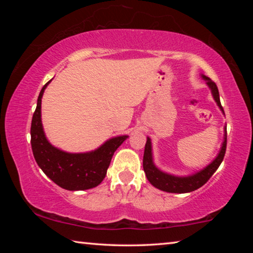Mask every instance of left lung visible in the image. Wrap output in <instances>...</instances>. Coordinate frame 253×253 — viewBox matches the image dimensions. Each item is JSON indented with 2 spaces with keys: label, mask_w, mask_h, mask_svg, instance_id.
I'll use <instances>...</instances> for the list:
<instances>
[{
  "label": "left lung",
  "mask_w": 253,
  "mask_h": 253,
  "mask_svg": "<svg viewBox=\"0 0 253 253\" xmlns=\"http://www.w3.org/2000/svg\"><path fill=\"white\" fill-rule=\"evenodd\" d=\"M202 79L207 81L208 87L211 89L213 99L215 100L216 105L219 106L222 113L224 114V110L222 108L220 102V95L219 90H217L216 84L209 78V77L201 75ZM226 149V127H224V137L223 143L221 145V149L216 157L210 163L209 165L205 166L203 169L195 172L194 174L187 175V176H176V175H172L169 173L163 172L157 166L154 164L153 160V149H152V140L149 137H147L146 145H145L144 151V158H143V168L144 172L146 174V177L152 184L153 186L164 192H169V193H190L192 191H195L203 186L207 183L210 177L212 176L214 172L219 169L222 161H223L224 154Z\"/></svg>",
  "instance_id": "left-lung-1"
}]
</instances>
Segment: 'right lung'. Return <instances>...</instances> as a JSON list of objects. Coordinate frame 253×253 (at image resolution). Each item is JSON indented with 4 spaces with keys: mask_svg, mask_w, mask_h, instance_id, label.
<instances>
[{
    "mask_svg": "<svg viewBox=\"0 0 253 253\" xmlns=\"http://www.w3.org/2000/svg\"><path fill=\"white\" fill-rule=\"evenodd\" d=\"M48 81L38 97L37 109L31 124V146L37 164L51 181L68 191H83L102 182L114 153L128 138L127 135L113 137L95 151L68 153L54 147L44 134L41 121V99Z\"/></svg>",
    "mask_w": 253,
    "mask_h": 253,
    "instance_id": "obj_1",
    "label": "right lung"
}]
</instances>
